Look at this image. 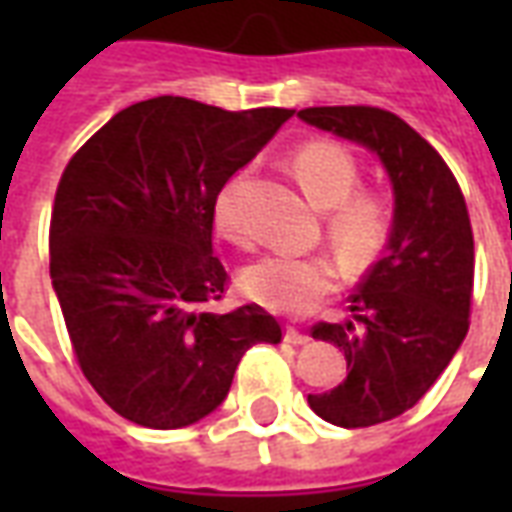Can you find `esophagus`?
Masks as SVG:
<instances>
[{
	"mask_svg": "<svg viewBox=\"0 0 512 512\" xmlns=\"http://www.w3.org/2000/svg\"><path fill=\"white\" fill-rule=\"evenodd\" d=\"M285 343H290V345H307V343H310V337H307V334H304V332H299L296 326H288V329H285Z\"/></svg>",
	"mask_w": 512,
	"mask_h": 512,
	"instance_id": "obj_1",
	"label": "esophagus"
}]
</instances>
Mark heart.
Wrapping results in <instances>:
<instances>
[{"mask_svg":"<svg viewBox=\"0 0 512 512\" xmlns=\"http://www.w3.org/2000/svg\"><path fill=\"white\" fill-rule=\"evenodd\" d=\"M290 169L304 194L326 213V233L348 266L365 268L376 260L392 238L395 205L389 194L373 186H359L362 167L356 156L334 139H310L290 153ZM246 175L235 172L213 197V224L222 238L246 244L244 200ZM340 274L326 257L271 255L244 274L249 296L268 310L285 315H307L337 290Z\"/></svg>","mask_w":512,"mask_h":512,"instance_id":"1","label":"heart"}]
</instances>
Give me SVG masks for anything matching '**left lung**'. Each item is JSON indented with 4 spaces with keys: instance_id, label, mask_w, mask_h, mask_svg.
<instances>
[{
    "instance_id": "left-lung-1",
    "label": "left lung",
    "mask_w": 512,
    "mask_h": 512,
    "mask_svg": "<svg viewBox=\"0 0 512 512\" xmlns=\"http://www.w3.org/2000/svg\"><path fill=\"white\" fill-rule=\"evenodd\" d=\"M299 117L376 150L395 186L386 255L348 296L362 326H312L351 370L343 384L307 397L310 408L340 428H370L417 406L469 332L472 222L447 161L406 120L378 106H310Z\"/></svg>"
}]
</instances>
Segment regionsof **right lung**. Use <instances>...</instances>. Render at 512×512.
<instances>
[{
	"mask_svg": "<svg viewBox=\"0 0 512 512\" xmlns=\"http://www.w3.org/2000/svg\"><path fill=\"white\" fill-rule=\"evenodd\" d=\"M293 109L227 112L161 95L117 112L68 161L49 271L84 378L142 428H186L222 403L241 356L277 345L257 304L219 312L213 197Z\"/></svg>",
	"mask_w": 512,
	"mask_h": 512,
	"instance_id": "obj_1",
	"label": "right lung"
}]
</instances>
